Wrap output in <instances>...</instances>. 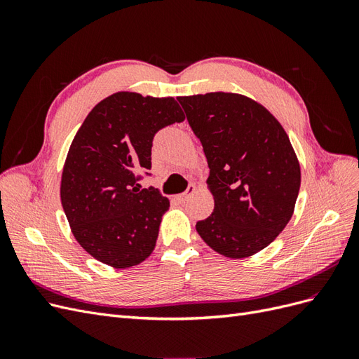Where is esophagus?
Listing matches in <instances>:
<instances>
[{
  "instance_id": "1",
  "label": "esophagus",
  "mask_w": 359,
  "mask_h": 359,
  "mask_svg": "<svg viewBox=\"0 0 359 359\" xmlns=\"http://www.w3.org/2000/svg\"><path fill=\"white\" fill-rule=\"evenodd\" d=\"M194 193H196V187H194L193 184H190V186L187 187V191L178 194V196H175V199H177L180 203H184V202H187V201L193 196Z\"/></svg>"
}]
</instances>
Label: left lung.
<instances>
[{
  "mask_svg": "<svg viewBox=\"0 0 359 359\" xmlns=\"http://www.w3.org/2000/svg\"><path fill=\"white\" fill-rule=\"evenodd\" d=\"M208 161L214 211L202 240L231 259L273 243L295 208L301 169L289 136L262 104L233 93L178 97Z\"/></svg>",
  "mask_w": 359,
  "mask_h": 359,
  "instance_id": "8db88e82",
  "label": "left lung"
}]
</instances>
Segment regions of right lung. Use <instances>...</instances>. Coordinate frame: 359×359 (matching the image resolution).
Segmentation results:
<instances>
[{"label":"right lung","mask_w":359,"mask_h":359,"mask_svg":"<svg viewBox=\"0 0 359 359\" xmlns=\"http://www.w3.org/2000/svg\"><path fill=\"white\" fill-rule=\"evenodd\" d=\"M184 119L173 97L127 91L85 118L62 169L61 203L76 241L94 259L128 268L153 253L169 199L154 187L140 190V172L151 169L158 130Z\"/></svg>","instance_id":"add662e5"}]
</instances>
